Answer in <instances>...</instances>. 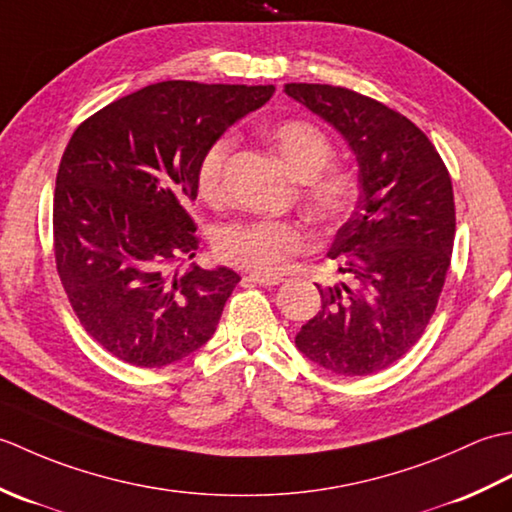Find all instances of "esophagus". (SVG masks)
Segmentation results:
<instances>
[{
	"label": "esophagus",
	"instance_id": "obj_1",
	"mask_svg": "<svg viewBox=\"0 0 512 512\" xmlns=\"http://www.w3.org/2000/svg\"><path fill=\"white\" fill-rule=\"evenodd\" d=\"M284 277H268V275H246L244 277V284H257V286H279Z\"/></svg>",
	"mask_w": 512,
	"mask_h": 512
}]
</instances>
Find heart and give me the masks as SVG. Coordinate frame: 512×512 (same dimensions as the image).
<instances>
[{
    "label": "heart",
    "mask_w": 512,
    "mask_h": 512,
    "mask_svg": "<svg viewBox=\"0 0 512 512\" xmlns=\"http://www.w3.org/2000/svg\"><path fill=\"white\" fill-rule=\"evenodd\" d=\"M264 138L284 160L292 176L303 180V202L308 213L325 228L347 220L356 202V176L343 165H330L334 145L319 125L288 118L264 129ZM233 138L228 134L211 140L195 169L198 193L206 202L224 198V171ZM310 246V235L297 222L250 220L224 226L215 239L217 257L226 264L253 270L257 275H279L292 257Z\"/></svg>",
    "instance_id": "heart-1"
}]
</instances>
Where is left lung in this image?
<instances>
[{"label":"left lung","mask_w":512,"mask_h":512,"mask_svg":"<svg viewBox=\"0 0 512 512\" xmlns=\"http://www.w3.org/2000/svg\"><path fill=\"white\" fill-rule=\"evenodd\" d=\"M284 90L339 129L361 184L328 253L350 284L317 286L321 310L295 343L332 374H374L405 356L436 312L455 237L449 169L420 127L376 99L321 83Z\"/></svg>","instance_id":"left-lung-1"}]
</instances>
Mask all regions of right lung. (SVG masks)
I'll list each match as a JSON object with an SVG mask.
<instances>
[{"label": "right lung", "instance_id": "1", "mask_svg": "<svg viewBox=\"0 0 512 512\" xmlns=\"http://www.w3.org/2000/svg\"><path fill=\"white\" fill-rule=\"evenodd\" d=\"M273 92L162 81L74 129L54 189V262L76 319L112 356L165 367L213 336L239 275L176 270L200 246L187 211L195 169L211 140Z\"/></svg>", "mask_w": 512, "mask_h": 512}]
</instances>
